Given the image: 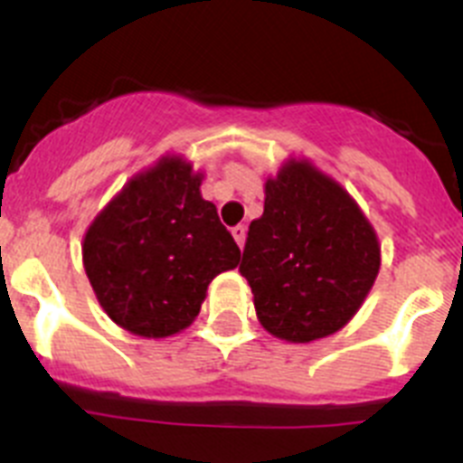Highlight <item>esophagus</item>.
Segmentation results:
<instances>
[{
    "mask_svg": "<svg viewBox=\"0 0 463 463\" xmlns=\"http://www.w3.org/2000/svg\"><path fill=\"white\" fill-rule=\"evenodd\" d=\"M245 232H248V229H245L243 224H236V227L232 229V234H234V239H236V243H239V248H243V245H245Z\"/></svg>",
    "mask_w": 463,
    "mask_h": 463,
    "instance_id": "obj_1",
    "label": "esophagus"
}]
</instances>
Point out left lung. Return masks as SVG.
<instances>
[{
  "instance_id": "1",
  "label": "left lung",
  "mask_w": 463,
  "mask_h": 463,
  "mask_svg": "<svg viewBox=\"0 0 463 463\" xmlns=\"http://www.w3.org/2000/svg\"><path fill=\"white\" fill-rule=\"evenodd\" d=\"M250 222L241 275L270 335L307 345L345 328L381 269V245L355 199L305 158H289L264 185Z\"/></svg>"
}]
</instances>
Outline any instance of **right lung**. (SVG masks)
Masks as SVG:
<instances>
[{"label": "right lung", "instance_id": "obj_1", "mask_svg": "<svg viewBox=\"0 0 463 463\" xmlns=\"http://www.w3.org/2000/svg\"><path fill=\"white\" fill-rule=\"evenodd\" d=\"M203 174L163 156L135 174L89 224L82 264L105 315L139 337H172L197 319L215 275L241 250L202 197Z\"/></svg>", "mask_w": 463, "mask_h": 463}]
</instances>
